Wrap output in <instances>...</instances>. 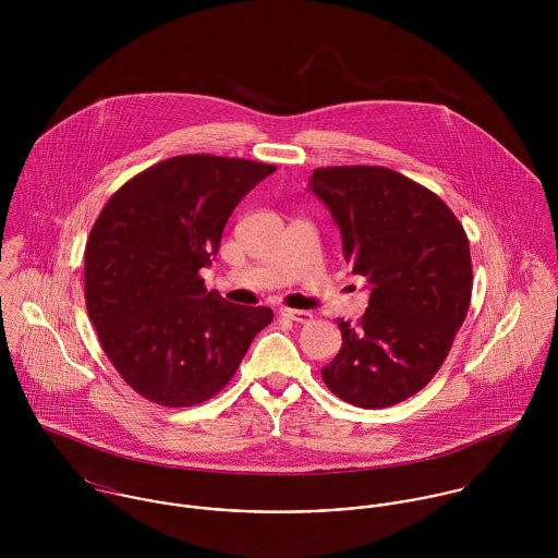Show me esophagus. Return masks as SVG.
<instances>
[{"mask_svg":"<svg viewBox=\"0 0 558 558\" xmlns=\"http://www.w3.org/2000/svg\"><path fill=\"white\" fill-rule=\"evenodd\" d=\"M279 314H281L283 318L292 319V322H299V324H310L312 318H314L310 312H301V310H288V307L279 310Z\"/></svg>","mask_w":558,"mask_h":558,"instance_id":"1","label":"esophagus"}]
</instances>
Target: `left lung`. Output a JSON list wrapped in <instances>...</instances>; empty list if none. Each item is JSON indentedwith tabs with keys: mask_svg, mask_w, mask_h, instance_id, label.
Here are the masks:
<instances>
[{
	"mask_svg": "<svg viewBox=\"0 0 558 558\" xmlns=\"http://www.w3.org/2000/svg\"><path fill=\"white\" fill-rule=\"evenodd\" d=\"M310 186L341 230L352 272L372 286L363 318L337 319L343 343L322 380L352 405H396L436 376L464 324L466 232L436 193L387 167H318Z\"/></svg>",
	"mask_w": 558,
	"mask_h": 558,
	"instance_id": "8db88e82",
	"label": "left lung"
}]
</instances>
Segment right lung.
Instances as JSON below:
<instances>
[{"label": "right lung", "instance_id": "add662e5", "mask_svg": "<svg viewBox=\"0 0 558 558\" xmlns=\"http://www.w3.org/2000/svg\"><path fill=\"white\" fill-rule=\"evenodd\" d=\"M277 167L213 155L165 159L122 184L85 242V307L124 383L165 408L215 398L268 307L228 303L199 275L240 199Z\"/></svg>", "mask_w": 558, "mask_h": 558}]
</instances>
